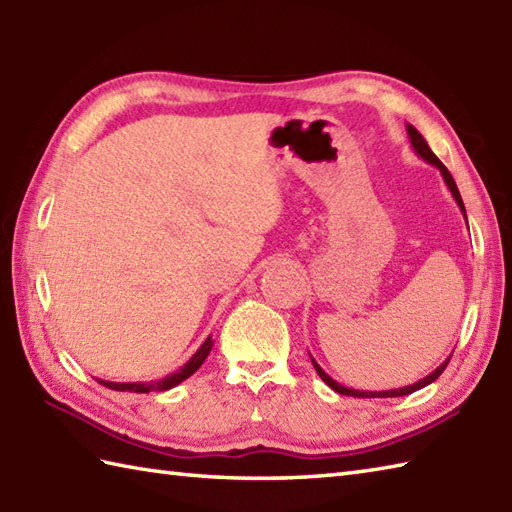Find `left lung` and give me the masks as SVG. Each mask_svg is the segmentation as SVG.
Listing matches in <instances>:
<instances>
[{
  "mask_svg": "<svg viewBox=\"0 0 512 512\" xmlns=\"http://www.w3.org/2000/svg\"><path fill=\"white\" fill-rule=\"evenodd\" d=\"M407 127V136H409V143H411V147H413V151H416V154L422 158V160H427L429 165H433L436 167L438 171H440V176L444 178V184H447L449 187V191H451V195H453V200L458 202V206H460V211H462V215H464V220H466V209H464V202H462V195H460V191H458V184H455V180H453V176L449 173V169L442 165V162L438 160V156L433 154L431 151V147L427 145V140L422 138V134L418 132L416 127L413 125H405ZM466 226H469V222H466ZM310 358H312V354H310ZM451 358V356H449ZM449 358L447 361H444L442 365H438L436 369H433L431 374H427L424 378H420L418 383H413V385H407V387H400V389H385V391H365V389H352V387H345V385H341V383H336V380L332 378V376H328L321 369V365L314 361L312 358V365H314V369H317V374L321 376V380L328 387H332L336 394H341V396H354V398H396V396H407V394H413V391H418V389H422V387H427V385H431L433 380H436L442 372H444V367L449 365Z\"/></svg>",
  "mask_w": 512,
  "mask_h": 512,
  "instance_id": "8db88e82",
  "label": "left lung"
}]
</instances>
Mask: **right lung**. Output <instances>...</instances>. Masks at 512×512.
<instances>
[{
    "instance_id": "right-lung-1",
    "label": "right lung",
    "mask_w": 512,
    "mask_h": 512,
    "mask_svg": "<svg viewBox=\"0 0 512 512\" xmlns=\"http://www.w3.org/2000/svg\"><path fill=\"white\" fill-rule=\"evenodd\" d=\"M211 347H213V339L209 336V339H206L198 347V352H195L189 358V361L178 369V372H173V374L160 378V380H149V383H112V380H101V378H96V380H99L101 385L114 389V391H134V394H149V391H167L171 387L180 385L182 380H187L191 374L198 372L200 365L206 361V356H209Z\"/></svg>"
}]
</instances>
